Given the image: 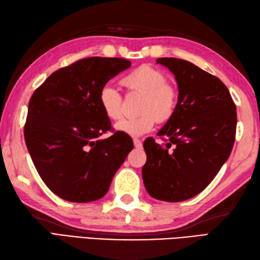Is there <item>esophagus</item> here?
Here are the masks:
<instances>
[{
  "mask_svg": "<svg viewBox=\"0 0 260 260\" xmlns=\"http://www.w3.org/2000/svg\"><path fill=\"white\" fill-rule=\"evenodd\" d=\"M134 142V145L136 148H141L142 147V142L139 139H133Z\"/></svg>",
  "mask_w": 260,
  "mask_h": 260,
  "instance_id": "obj_1",
  "label": "esophagus"
}]
</instances>
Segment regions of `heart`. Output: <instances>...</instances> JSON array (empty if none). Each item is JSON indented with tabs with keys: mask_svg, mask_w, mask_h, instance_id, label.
Listing matches in <instances>:
<instances>
[{
	"mask_svg": "<svg viewBox=\"0 0 260 260\" xmlns=\"http://www.w3.org/2000/svg\"><path fill=\"white\" fill-rule=\"evenodd\" d=\"M123 85L129 91L143 93L139 110L134 117H124L116 123V129L131 136H140L153 129L156 121L170 120L179 106V90L168 84L167 76L151 66L131 71L123 78ZM99 106L109 119H117L121 114V96L113 86L105 85L99 91Z\"/></svg>",
	"mask_w": 260,
	"mask_h": 260,
	"instance_id": "obj_1",
	"label": "heart"
}]
</instances>
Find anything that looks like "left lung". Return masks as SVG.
<instances>
[{
    "instance_id": "1",
    "label": "left lung",
    "mask_w": 260,
    "mask_h": 260,
    "mask_svg": "<svg viewBox=\"0 0 260 260\" xmlns=\"http://www.w3.org/2000/svg\"><path fill=\"white\" fill-rule=\"evenodd\" d=\"M179 87V106L158 132L165 144L148 137L142 169L148 194L184 201L210 184L227 161L236 139L237 112L228 88L217 77L178 58H158Z\"/></svg>"
}]
</instances>
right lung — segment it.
Here are the masks:
<instances>
[{"label":"right lung","mask_w":260,"mask_h":260,"mask_svg":"<svg viewBox=\"0 0 260 260\" xmlns=\"http://www.w3.org/2000/svg\"><path fill=\"white\" fill-rule=\"evenodd\" d=\"M131 67L123 58L89 57L54 71L30 98L24 140L33 164L54 194L90 202L106 194L133 150L131 137L114 132L99 106V91ZM107 131L113 134L102 140Z\"/></svg>","instance_id":"1"}]
</instances>
